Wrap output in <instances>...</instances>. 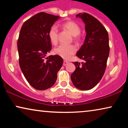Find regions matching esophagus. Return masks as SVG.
I'll use <instances>...</instances> for the list:
<instances>
[{
  "instance_id": "obj_1",
  "label": "esophagus",
  "mask_w": 128,
  "mask_h": 128,
  "mask_svg": "<svg viewBox=\"0 0 128 128\" xmlns=\"http://www.w3.org/2000/svg\"><path fill=\"white\" fill-rule=\"evenodd\" d=\"M69 64V62H68V61H67V60H64V64H63V65L64 66H66V65H67V64Z\"/></svg>"
}]
</instances>
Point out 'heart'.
I'll use <instances>...</instances> for the list:
<instances>
[{
    "mask_svg": "<svg viewBox=\"0 0 128 128\" xmlns=\"http://www.w3.org/2000/svg\"><path fill=\"white\" fill-rule=\"evenodd\" d=\"M61 27L73 36V40L76 42H79L81 40L80 26L73 21H67L63 22ZM58 30L55 26H52L48 31V37L52 44L56 45L58 40ZM76 52V48L74 45H60L54 50V53L64 59H68Z\"/></svg>",
    "mask_w": 128,
    "mask_h": 128,
    "instance_id": "b5f03b06",
    "label": "heart"
}]
</instances>
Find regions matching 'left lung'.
Instances as JSON below:
<instances>
[{"mask_svg":"<svg viewBox=\"0 0 128 128\" xmlns=\"http://www.w3.org/2000/svg\"><path fill=\"white\" fill-rule=\"evenodd\" d=\"M76 17L81 18L86 24L84 42L77 52L78 58L85 61L75 62L76 69L71 74V80L76 88L88 90L98 83L104 74L109 56V38L104 26L92 16L80 13Z\"/></svg>","mask_w":128,"mask_h":128,"instance_id":"8db88e82","label":"left lung"}]
</instances>
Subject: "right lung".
<instances>
[{"label":"right lung","instance_id":"obj_1","mask_svg":"<svg viewBox=\"0 0 128 128\" xmlns=\"http://www.w3.org/2000/svg\"><path fill=\"white\" fill-rule=\"evenodd\" d=\"M59 17L41 12L26 20L20 30L17 41L19 64L26 80L36 90L51 87L64 62L57 55L46 58L52 48L49 30Z\"/></svg>","mask_w":128,"mask_h":128}]
</instances>
